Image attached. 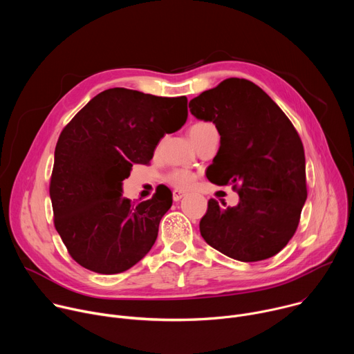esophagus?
<instances>
[{
	"instance_id": "obj_1",
	"label": "esophagus",
	"mask_w": 354,
	"mask_h": 354,
	"mask_svg": "<svg viewBox=\"0 0 354 354\" xmlns=\"http://www.w3.org/2000/svg\"><path fill=\"white\" fill-rule=\"evenodd\" d=\"M186 196V193L185 192H182V190H174L172 192V198H174V201H179L182 197H185Z\"/></svg>"
}]
</instances>
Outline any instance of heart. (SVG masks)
<instances>
[{"label": "heart", "mask_w": 354, "mask_h": 354, "mask_svg": "<svg viewBox=\"0 0 354 354\" xmlns=\"http://www.w3.org/2000/svg\"><path fill=\"white\" fill-rule=\"evenodd\" d=\"M210 129H214V126L212 123H209V122H197V123H194L189 129V137H190L192 141H194L198 136H201L205 131H207ZM167 179L175 187L185 189V187H189L193 183L194 175L192 172H189V171H185V169H176V171L171 172L167 176Z\"/></svg>", "instance_id": "heart-1"}]
</instances>
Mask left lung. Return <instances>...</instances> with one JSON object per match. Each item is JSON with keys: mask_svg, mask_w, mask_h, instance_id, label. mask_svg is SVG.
<instances>
[{"mask_svg": "<svg viewBox=\"0 0 354 354\" xmlns=\"http://www.w3.org/2000/svg\"><path fill=\"white\" fill-rule=\"evenodd\" d=\"M189 108L220 133L207 179L239 185L236 206L209 200L200 220L201 236L241 262L274 257L294 235L307 200L306 156L298 133L262 88L242 78L201 92Z\"/></svg>", "mask_w": 354, "mask_h": 354, "instance_id": "left-lung-1", "label": "left lung"}]
</instances>
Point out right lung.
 <instances>
[{
  "mask_svg": "<svg viewBox=\"0 0 354 354\" xmlns=\"http://www.w3.org/2000/svg\"><path fill=\"white\" fill-rule=\"evenodd\" d=\"M187 119V97L134 89L97 93L62 131L50 180L55 225L71 258L100 274L122 273L153 248L172 193L133 205L123 180Z\"/></svg>",
  "mask_w": 354,
  "mask_h": 354,
  "instance_id": "right-lung-1",
  "label": "right lung"
}]
</instances>
